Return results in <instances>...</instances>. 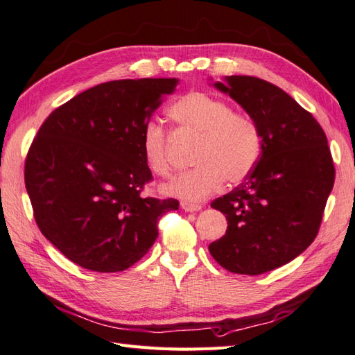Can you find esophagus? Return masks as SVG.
<instances>
[{"label":"esophagus","instance_id":"34e87169","mask_svg":"<svg viewBox=\"0 0 355 355\" xmlns=\"http://www.w3.org/2000/svg\"><path fill=\"white\" fill-rule=\"evenodd\" d=\"M180 207H182V209H185V211H188V213L199 211V209L202 208L200 204H190V202H180Z\"/></svg>","mask_w":355,"mask_h":355}]
</instances>
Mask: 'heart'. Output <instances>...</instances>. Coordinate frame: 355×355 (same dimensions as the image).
<instances>
[{
  "label": "heart",
  "instance_id": "b5f03b06",
  "mask_svg": "<svg viewBox=\"0 0 355 355\" xmlns=\"http://www.w3.org/2000/svg\"><path fill=\"white\" fill-rule=\"evenodd\" d=\"M168 118L188 133L199 136L193 162L165 187V193L190 204H200L223 185L247 179L262 155V135L248 114L233 113L225 101L204 92H190L168 107ZM147 167L157 176H170V142L159 122L151 121L142 133Z\"/></svg>",
  "mask_w": 355,
  "mask_h": 355
}]
</instances>
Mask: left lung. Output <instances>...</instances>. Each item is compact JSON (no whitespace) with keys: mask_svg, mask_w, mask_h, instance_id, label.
Instances as JSON below:
<instances>
[{"mask_svg":"<svg viewBox=\"0 0 355 355\" xmlns=\"http://www.w3.org/2000/svg\"><path fill=\"white\" fill-rule=\"evenodd\" d=\"M211 85L254 119L262 155L243 184L211 204L228 227L208 250L225 270L257 276L313 243L334 185V164L319 122L277 85L236 75Z\"/></svg>","mask_w":355,"mask_h":355,"instance_id":"left-lung-1","label":"left lung"}]
</instances>
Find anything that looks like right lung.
<instances>
[{
    "label": "right lung",
    "mask_w": 355,
    "mask_h": 355,
    "mask_svg": "<svg viewBox=\"0 0 355 355\" xmlns=\"http://www.w3.org/2000/svg\"><path fill=\"white\" fill-rule=\"evenodd\" d=\"M178 78L119 79L58 107L27 153L24 180L41 233L85 270L118 272L147 254L176 199L142 198V133Z\"/></svg>",
    "instance_id": "1"
}]
</instances>
